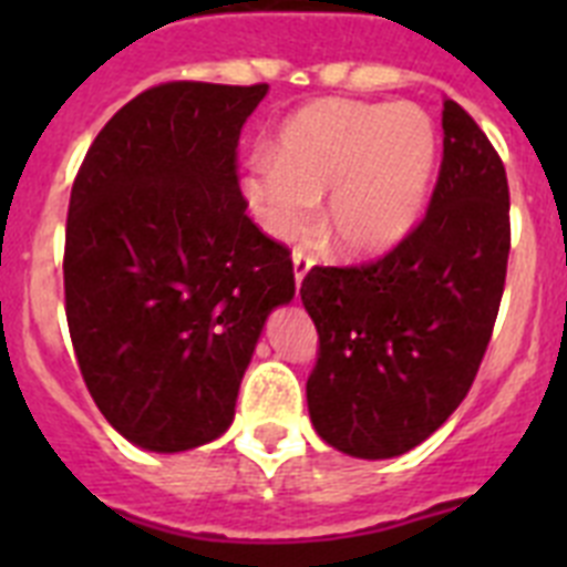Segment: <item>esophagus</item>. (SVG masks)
I'll return each instance as SVG.
<instances>
[{
  "mask_svg": "<svg viewBox=\"0 0 567 567\" xmlns=\"http://www.w3.org/2000/svg\"><path fill=\"white\" fill-rule=\"evenodd\" d=\"M312 264L315 260L309 258L307 252H300V249H295L292 252V269H295V284H303V278H307L309 275V269H312Z\"/></svg>",
  "mask_w": 567,
  "mask_h": 567,
  "instance_id": "esophagus-1",
  "label": "esophagus"
}]
</instances>
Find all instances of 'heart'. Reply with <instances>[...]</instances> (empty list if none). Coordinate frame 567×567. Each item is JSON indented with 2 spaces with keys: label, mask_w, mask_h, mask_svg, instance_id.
Wrapping results in <instances>:
<instances>
[{
  "label": "heart",
  "mask_w": 567,
  "mask_h": 567,
  "mask_svg": "<svg viewBox=\"0 0 567 567\" xmlns=\"http://www.w3.org/2000/svg\"><path fill=\"white\" fill-rule=\"evenodd\" d=\"M437 130L414 104L329 99L284 122L272 155L255 153L240 193L284 240L307 235L329 189L323 229L340 252L378 255L417 227L429 202Z\"/></svg>",
  "instance_id": "heart-1"
}]
</instances>
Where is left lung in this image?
Here are the masks:
<instances>
[{"instance_id": "8db88e82", "label": "left lung", "mask_w": 567, "mask_h": 567, "mask_svg": "<svg viewBox=\"0 0 567 567\" xmlns=\"http://www.w3.org/2000/svg\"><path fill=\"white\" fill-rule=\"evenodd\" d=\"M508 178L457 102H443V164L423 221L363 267H315L300 300L320 352L307 380L315 432L360 460L432 437L477 378L508 267Z\"/></svg>"}]
</instances>
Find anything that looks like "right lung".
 Returning <instances> with one entry per match:
<instances>
[{
    "label": "right lung",
    "instance_id": "add662e5",
    "mask_svg": "<svg viewBox=\"0 0 567 567\" xmlns=\"http://www.w3.org/2000/svg\"><path fill=\"white\" fill-rule=\"evenodd\" d=\"M269 84L167 82L90 144L68 209L64 303L99 412L138 449L189 452L235 417L289 249L247 215L238 138Z\"/></svg>",
    "mask_w": 567,
    "mask_h": 567
}]
</instances>
